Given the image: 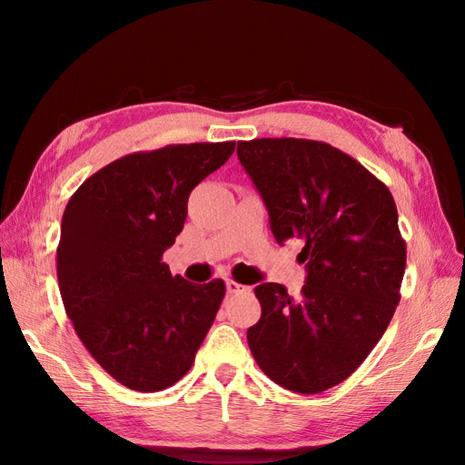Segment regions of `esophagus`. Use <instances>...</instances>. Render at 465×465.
I'll return each instance as SVG.
<instances>
[{"instance_id":"34e87169","label":"esophagus","mask_w":465,"mask_h":465,"mask_svg":"<svg viewBox=\"0 0 465 465\" xmlns=\"http://www.w3.org/2000/svg\"><path fill=\"white\" fill-rule=\"evenodd\" d=\"M248 291H250V287H246V285L236 283V281H227V292H231V294H241V292H248Z\"/></svg>"}]
</instances>
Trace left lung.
Masks as SVG:
<instances>
[{
	"label": "left lung",
	"instance_id": "1",
	"mask_svg": "<svg viewBox=\"0 0 465 465\" xmlns=\"http://www.w3.org/2000/svg\"><path fill=\"white\" fill-rule=\"evenodd\" d=\"M238 161L270 215L277 244L304 242L294 301L279 283L254 289L262 304L248 345L273 382L320 393L355 372L400 302L405 242L390 190L353 157L308 139L238 142Z\"/></svg>",
	"mask_w": 465,
	"mask_h": 465
}]
</instances>
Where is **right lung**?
I'll use <instances>...</instances> for the list:
<instances>
[{
  "instance_id": "right-lung-1",
  "label": "right lung",
  "mask_w": 465,
  "mask_h": 465,
  "mask_svg": "<svg viewBox=\"0 0 465 465\" xmlns=\"http://www.w3.org/2000/svg\"><path fill=\"white\" fill-rule=\"evenodd\" d=\"M232 151L223 142L134 153L67 202L55 258L65 312L93 359L130 390L178 382L215 320L223 281L173 277L163 254L184 229L192 190Z\"/></svg>"
}]
</instances>
